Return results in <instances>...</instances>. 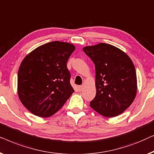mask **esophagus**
Masks as SVG:
<instances>
[{"instance_id": "34e87169", "label": "esophagus", "mask_w": 154, "mask_h": 154, "mask_svg": "<svg viewBox=\"0 0 154 154\" xmlns=\"http://www.w3.org/2000/svg\"><path fill=\"white\" fill-rule=\"evenodd\" d=\"M83 90V86H78V91H82Z\"/></svg>"}]
</instances>
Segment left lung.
<instances>
[{
    "label": "left lung",
    "instance_id": "left-lung-1",
    "mask_svg": "<svg viewBox=\"0 0 154 154\" xmlns=\"http://www.w3.org/2000/svg\"><path fill=\"white\" fill-rule=\"evenodd\" d=\"M96 68V95L90 106L101 115L114 117L133 103L137 76L133 61L117 47L105 43L84 47Z\"/></svg>",
    "mask_w": 154,
    "mask_h": 154
}]
</instances>
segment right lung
<instances>
[{
    "label": "right lung",
    "mask_w": 154,
    "mask_h": 154,
    "mask_svg": "<svg viewBox=\"0 0 154 154\" xmlns=\"http://www.w3.org/2000/svg\"><path fill=\"white\" fill-rule=\"evenodd\" d=\"M75 49L72 44L54 41L38 47L22 60L17 77L18 95L31 113L49 117L74 92L67 62Z\"/></svg>",
    "instance_id": "add662e5"
}]
</instances>
